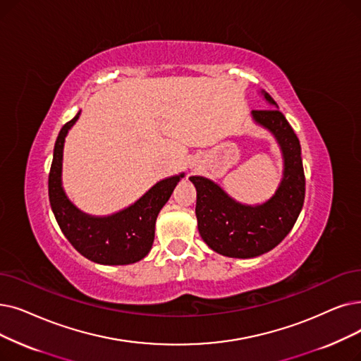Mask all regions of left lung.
Here are the masks:
<instances>
[{
    "mask_svg": "<svg viewBox=\"0 0 361 361\" xmlns=\"http://www.w3.org/2000/svg\"><path fill=\"white\" fill-rule=\"evenodd\" d=\"M277 107L269 92L261 91ZM252 119L273 134L283 158V177L274 195L259 205H245L228 196L209 178L193 176L199 234L216 254L230 258H255L283 240L304 205L305 177L301 145L279 109L252 111Z\"/></svg>",
    "mask_w": 361,
    "mask_h": 361,
    "instance_id": "8db88e82",
    "label": "left lung"
}]
</instances>
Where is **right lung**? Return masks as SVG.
<instances>
[{
    "label": "right lung",
    "mask_w": 361,
    "mask_h": 361,
    "mask_svg": "<svg viewBox=\"0 0 361 361\" xmlns=\"http://www.w3.org/2000/svg\"><path fill=\"white\" fill-rule=\"evenodd\" d=\"M81 112L61 127L54 145L49 176V196L56 221L71 245L92 262L127 265L143 259L154 240V224L159 211L174 192L184 174L156 183L133 205L106 216H96L78 209L61 185L65 138Z\"/></svg>",
    "instance_id": "add662e5"
}]
</instances>
